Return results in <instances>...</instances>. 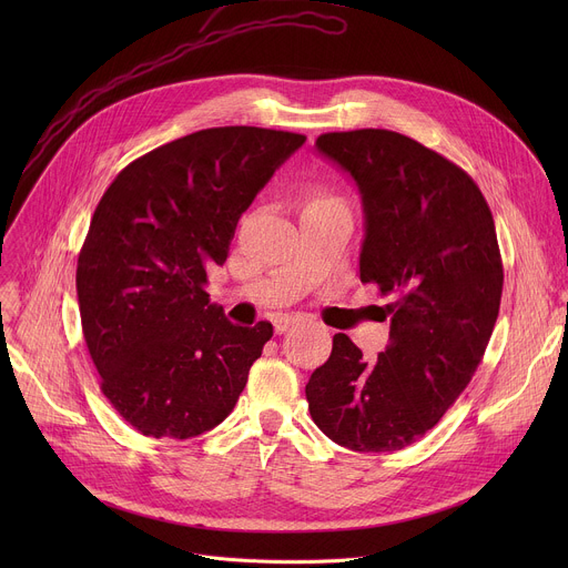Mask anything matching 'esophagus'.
Instances as JSON below:
<instances>
[{"instance_id":"1","label":"esophagus","mask_w":568,"mask_h":568,"mask_svg":"<svg viewBox=\"0 0 568 568\" xmlns=\"http://www.w3.org/2000/svg\"><path fill=\"white\" fill-rule=\"evenodd\" d=\"M298 318L296 316H290V314H285V316H278L276 321H274V328H276V333L278 335H283V333H287L294 323H296Z\"/></svg>"}]
</instances>
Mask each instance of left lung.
Wrapping results in <instances>:
<instances>
[{
    "mask_svg": "<svg viewBox=\"0 0 568 568\" xmlns=\"http://www.w3.org/2000/svg\"><path fill=\"white\" fill-rule=\"evenodd\" d=\"M316 148L359 189V278L390 296L379 307L390 333L375 364L333 337L305 384L310 416L342 447L397 452L445 416L493 337L504 290L493 211L460 166L399 132H326Z\"/></svg>",
    "mask_w": 568,
    "mask_h": 568,
    "instance_id": "1",
    "label": "left lung"
}]
</instances>
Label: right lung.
Instances as JSON below:
<instances>
[{
  "label": "right lung",
  "mask_w": 568,
  "mask_h": 568,
  "mask_svg": "<svg viewBox=\"0 0 568 568\" xmlns=\"http://www.w3.org/2000/svg\"><path fill=\"white\" fill-rule=\"evenodd\" d=\"M303 134L226 125L159 145L103 193L78 254L80 321L101 390L150 438H193L235 407L274 328L233 326L206 270Z\"/></svg>",
  "instance_id": "obj_1"
}]
</instances>
